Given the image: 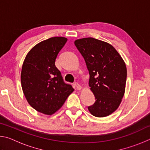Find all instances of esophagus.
<instances>
[{"label": "esophagus", "mask_w": 150, "mask_h": 150, "mask_svg": "<svg viewBox=\"0 0 150 150\" xmlns=\"http://www.w3.org/2000/svg\"><path fill=\"white\" fill-rule=\"evenodd\" d=\"M74 85H75V88H77V90H80V89H81V88H82V87H81V86L78 83H77V82H75L74 83Z\"/></svg>", "instance_id": "esophagus-1"}]
</instances>
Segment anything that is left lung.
<instances>
[{
	"label": "left lung",
	"mask_w": 150,
	"mask_h": 150,
	"mask_svg": "<svg viewBox=\"0 0 150 150\" xmlns=\"http://www.w3.org/2000/svg\"><path fill=\"white\" fill-rule=\"evenodd\" d=\"M89 73L88 85L95 102L88 106L91 115L105 117L120 105L125 91L127 70L122 58L112 45L93 38L75 40Z\"/></svg>",
	"instance_id": "1"
}]
</instances>
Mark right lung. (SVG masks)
Listing matches in <instances>:
<instances>
[{
	"mask_svg": "<svg viewBox=\"0 0 150 150\" xmlns=\"http://www.w3.org/2000/svg\"><path fill=\"white\" fill-rule=\"evenodd\" d=\"M67 39L54 37L35 45L22 65L21 83L25 97L35 110L47 115L62 107L74 89L64 82L55 59Z\"/></svg>",
	"mask_w": 150,
	"mask_h": 150,
	"instance_id": "right-lung-1",
	"label": "right lung"
}]
</instances>
